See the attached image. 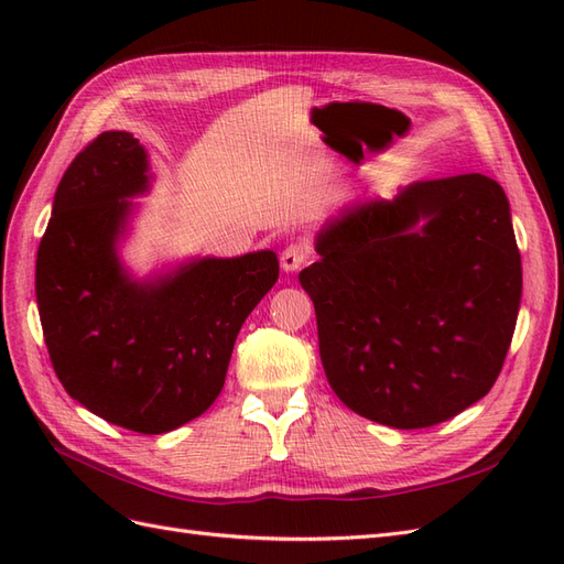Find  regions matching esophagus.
Here are the masks:
<instances>
[{"label":"esophagus","mask_w":564,"mask_h":564,"mask_svg":"<svg viewBox=\"0 0 564 564\" xmlns=\"http://www.w3.org/2000/svg\"><path fill=\"white\" fill-rule=\"evenodd\" d=\"M313 259V251L311 247L305 242H292L289 245L282 256H280V263H282V270L286 272H296L301 270L305 263H308Z\"/></svg>","instance_id":"obj_1"}]
</instances>
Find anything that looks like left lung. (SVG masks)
I'll return each mask as SVG.
<instances>
[{"instance_id": "obj_1", "label": "left lung", "mask_w": 564, "mask_h": 564, "mask_svg": "<svg viewBox=\"0 0 564 564\" xmlns=\"http://www.w3.org/2000/svg\"><path fill=\"white\" fill-rule=\"evenodd\" d=\"M301 270L338 400L390 429L475 404L516 332L522 263L503 187L482 174L416 181L317 232Z\"/></svg>"}]
</instances>
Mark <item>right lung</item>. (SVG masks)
I'll use <instances>...</instances> for the list:
<instances>
[{
	"instance_id": "obj_1",
	"label": "right lung",
	"mask_w": 564,
	"mask_h": 564,
	"mask_svg": "<svg viewBox=\"0 0 564 564\" xmlns=\"http://www.w3.org/2000/svg\"><path fill=\"white\" fill-rule=\"evenodd\" d=\"M148 152L106 131L67 166L37 249V308L67 395L127 431L160 435L207 412L245 319L278 282L275 251L193 259L133 280L117 242L150 187Z\"/></svg>"
}]
</instances>
